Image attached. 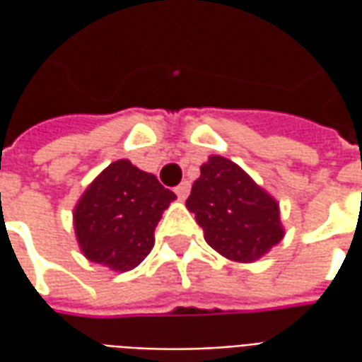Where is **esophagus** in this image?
<instances>
[{
	"mask_svg": "<svg viewBox=\"0 0 362 362\" xmlns=\"http://www.w3.org/2000/svg\"><path fill=\"white\" fill-rule=\"evenodd\" d=\"M174 192H176V196L180 197V199H186L189 194V182L184 180L182 184H178V186L174 188Z\"/></svg>",
	"mask_w": 362,
	"mask_h": 362,
	"instance_id": "1",
	"label": "esophagus"
}]
</instances>
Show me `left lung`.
Segmentation results:
<instances>
[{
  "mask_svg": "<svg viewBox=\"0 0 362 362\" xmlns=\"http://www.w3.org/2000/svg\"><path fill=\"white\" fill-rule=\"evenodd\" d=\"M186 207L213 250L235 262H256L283 238L277 202L225 157L202 165Z\"/></svg>",
  "mask_w": 362,
  "mask_h": 362,
  "instance_id": "8db88e82",
  "label": "left lung"
}]
</instances>
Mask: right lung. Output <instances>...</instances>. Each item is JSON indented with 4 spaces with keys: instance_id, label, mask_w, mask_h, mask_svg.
Here are the masks:
<instances>
[{
    "instance_id": "add662e5",
    "label": "right lung",
    "mask_w": 362,
    "mask_h": 362,
    "mask_svg": "<svg viewBox=\"0 0 362 362\" xmlns=\"http://www.w3.org/2000/svg\"><path fill=\"white\" fill-rule=\"evenodd\" d=\"M176 199L157 176L129 160L112 163L75 207V235L83 254L114 272L139 266L155 244V227Z\"/></svg>"
}]
</instances>
